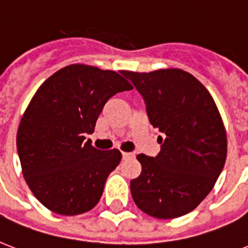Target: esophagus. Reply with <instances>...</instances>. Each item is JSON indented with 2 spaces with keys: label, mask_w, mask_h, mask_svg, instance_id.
Listing matches in <instances>:
<instances>
[{
  "label": "esophagus",
  "mask_w": 248,
  "mask_h": 248,
  "mask_svg": "<svg viewBox=\"0 0 248 248\" xmlns=\"http://www.w3.org/2000/svg\"><path fill=\"white\" fill-rule=\"evenodd\" d=\"M134 153H128V152H124L122 153V157H124V159H127V158H132L134 157Z\"/></svg>",
  "instance_id": "esophagus-1"
}]
</instances>
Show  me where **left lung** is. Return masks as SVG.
Here are the masks:
<instances>
[{
  "label": "left lung",
  "mask_w": 248,
  "mask_h": 248,
  "mask_svg": "<svg viewBox=\"0 0 248 248\" xmlns=\"http://www.w3.org/2000/svg\"><path fill=\"white\" fill-rule=\"evenodd\" d=\"M143 95L158 128L157 157L138 155L141 173L130 183L136 206L155 219L193 211L211 192L227 159V131L211 93L179 68L122 71Z\"/></svg>",
  "instance_id": "8db88e82"
}]
</instances>
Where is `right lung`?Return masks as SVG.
Instances as JSON below:
<instances>
[{
    "label": "right lung",
    "instance_id": "right-lung-1",
    "mask_svg": "<svg viewBox=\"0 0 248 248\" xmlns=\"http://www.w3.org/2000/svg\"><path fill=\"white\" fill-rule=\"evenodd\" d=\"M132 90L114 71L71 64L50 76L29 101L17 127L16 148L29 189L50 211H90L107 177L121 162L118 149L97 151L85 141L109 97Z\"/></svg>",
    "mask_w": 248,
    "mask_h": 248
}]
</instances>
